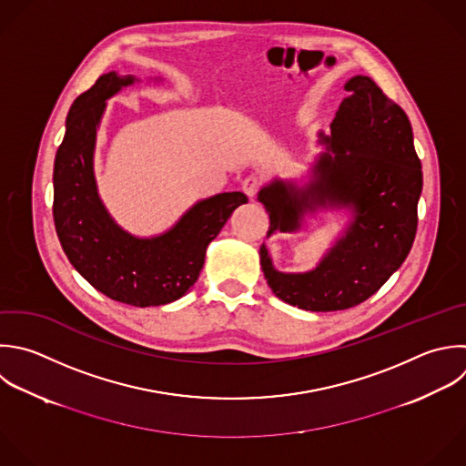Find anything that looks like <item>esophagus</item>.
I'll return each mask as SVG.
<instances>
[{
    "label": "esophagus",
    "mask_w": 466,
    "mask_h": 466,
    "mask_svg": "<svg viewBox=\"0 0 466 466\" xmlns=\"http://www.w3.org/2000/svg\"><path fill=\"white\" fill-rule=\"evenodd\" d=\"M262 184H264V178H262L260 175H249V177L244 178L242 189H244V193H246L249 198H253V197L260 191Z\"/></svg>",
    "instance_id": "34e87169"
}]
</instances>
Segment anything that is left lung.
<instances>
[{"instance_id":"left-lung-1","label":"left lung","mask_w":466,"mask_h":466,"mask_svg":"<svg viewBox=\"0 0 466 466\" xmlns=\"http://www.w3.org/2000/svg\"><path fill=\"white\" fill-rule=\"evenodd\" d=\"M313 180L299 189L275 180L258 193L269 215V231H295L306 211L348 208L353 222L346 235L308 273H280L266 246L260 266L273 293L309 311H339L371 297L404 262L417 231L422 189L420 160L406 113L368 76L346 86Z\"/></svg>"}]
</instances>
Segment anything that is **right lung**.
Returning a JSON list of instances; mask_svg holds the SVG:
<instances>
[{"label": "right lung", "instance_id": "add662e5", "mask_svg": "<svg viewBox=\"0 0 466 466\" xmlns=\"http://www.w3.org/2000/svg\"><path fill=\"white\" fill-rule=\"evenodd\" d=\"M133 82V76L107 73L75 100L55 160L53 217L67 258L93 288L113 300L146 308L187 293L202 271L208 244L248 197L235 191L202 200L155 238L120 229L98 198L93 151L106 100Z\"/></svg>", "mask_w": 466, "mask_h": 466}]
</instances>
